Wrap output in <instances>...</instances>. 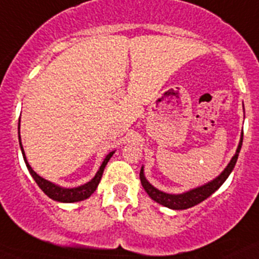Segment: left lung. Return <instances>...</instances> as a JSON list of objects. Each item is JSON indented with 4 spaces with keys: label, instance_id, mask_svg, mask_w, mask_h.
I'll use <instances>...</instances> for the list:
<instances>
[{
    "label": "left lung",
    "instance_id": "obj_1",
    "mask_svg": "<svg viewBox=\"0 0 259 259\" xmlns=\"http://www.w3.org/2000/svg\"><path fill=\"white\" fill-rule=\"evenodd\" d=\"M242 145H243V132H242V137H240V141H239L235 155H234L233 159L230 160L228 166L224 169V171L220 174V176L216 177L213 181L203 184V186L197 187V188L191 189V191L184 192V193H181V194L165 193V192H161L157 188H155L152 184H150L149 182H147V179L145 178V174H144V166H142L141 171H140V179H141L142 187H144L146 193L149 194L155 202L165 206V207L173 208V210H186V208L193 207V206L201 203L202 201H205L207 197H210L213 192H216L221 186H223V183L228 179V177L230 176L234 166H235L236 160H238V156H239V152H240V149H242Z\"/></svg>",
    "mask_w": 259,
    "mask_h": 259
}]
</instances>
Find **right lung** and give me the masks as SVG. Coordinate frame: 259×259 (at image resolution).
<instances>
[{
  "instance_id": "add662e5",
  "label": "right lung",
  "mask_w": 259,
  "mask_h": 259,
  "mask_svg": "<svg viewBox=\"0 0 259 259\" xmlns=\"http://www.w3.org/2000/svg\"><path fill=\"white\" fill-rule=\"evenodd\" d=\"M19 142H20V147H21V152H23V156L24 160H25V164H26V168H28L29 173L31 174V177L34 178V181L36 182V184L39 186V188L49 197V198L54 199V201H58V202H65V203H72V202H78V201H83V199L89 198L91 194L94 193L95 189L98 188V184H99L100 179H102L103 176V171H104L105 165L108 164L110 157L113 156L114 151L109 152V154L105 156L104 161L103 164L100 165L99 170L98 173L95 174V177L91 179L90 182L85 183L83 186L80 187H76V188H63V187L57 186V184L52 183V182L47 181V179L41 178L40 176L35 173V171L31 169V166L29 165L28 160H26L25 156V152H24L23 149V145H21V139H20V122H19Z\"/></svg>"
}]
</instances>
